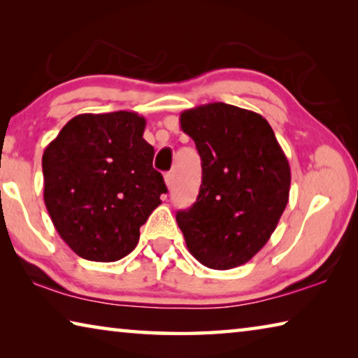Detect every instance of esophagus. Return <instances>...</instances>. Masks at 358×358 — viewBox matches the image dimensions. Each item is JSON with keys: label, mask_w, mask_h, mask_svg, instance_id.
<instances>
[{"label": "esophagus", "mask_w": 358, "mask_h": 358, "mask_svg": "<svg viewBox=\"0 0 358 358\" xmlns=\"http://www.w3.org/2000/svg\"><path fill=\"white\" fill-rule=\"evenodd\" d=\"M164 181H166V185H167L169 189H171L172 185H173V175L172 173H166L164 175Z\"/></svg>", "instance_id": "34e87169"}]
</instances>
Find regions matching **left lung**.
Segmentation results:
<instances>
[{
	"label": "left lung",
	"instance_id": "1",
	"mask_svg": "<svg viewBox=\"0 0 358 358\" xmlns=\"http://www.w3.org/2000/svg\"><path fill=\"white\" fill-rule=\"evenodd\" d=\"M202 159V185L177 213L189 252L213 270H230L262 250L289 202L290 167L262 115L211 102L180 115Z\"/></svg>",
	"mask_w": 358,
	"mask_h": 358
}]
</instances>
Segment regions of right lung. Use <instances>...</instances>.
Masks as SVG:
<instances>
[{
	"instance_id": "1",
	"label": "right lung",
	"mask_w": 358,
	"mask_h": 358,
	"mask_svg": "<svg viewBox=\"0 0 358 358\" xmlns=\"http://www.w3.org/2000/svg\"><path fill=\"white\" fill-rule=\"evenodd\" d=\"M136 112L82 113L66 123L42 156L44 202L59 237L77 256L115 262L137 246L141 226L161 194L155 150Z\"/></svg>"
}]
</instances>
